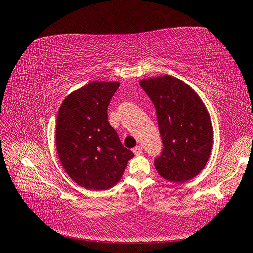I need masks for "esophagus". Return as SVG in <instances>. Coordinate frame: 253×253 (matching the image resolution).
I'll use <instances>...</instances> for the list:
<instances>
[{
  "label": "esophagus",
  "mask_w": 253,
  "mask_h": 253,
  "mask_svg": "<svg viewBox=\"0 0 253 253\" xmlns=\"http://www.w3.org/2000/svg\"><path fill=\"white\" fill-rule=\"evenodd\" d=\"M132 151H134L135 155H140L142 153V147L141 146H136L134 149H132Z\"/></svg>",
  "instance_id": "34e87169"
}]
</instances>
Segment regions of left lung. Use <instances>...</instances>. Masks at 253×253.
Masks as SVG:
<instances>
[{
  "label": "left lung",
  "instance_id": "1",
  "mask_svg": "<svg viewBox=\"0 0 253 253\" xmlns=\"http://www.w3.org/2000/svg\"><path fill=\"white\" fill-rule=\"evenodd\" d=\"M157 114L164 148L155 159L163 178L185 182L203 170L212 148V125L199 96L176 77L140 82Z\"/></svg>",
  "mask_w": 253,
  "mask_h": 253
}]
</instances>
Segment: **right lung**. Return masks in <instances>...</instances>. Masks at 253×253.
Masks as SVG:
<instances>
[{"label":"right lung","instance_id":"add662e5","mask_svg":"<svg viewBox=\"0 0 253 253\" xmlns=\"http://www.w3.org/2000/svg\"><path fill=\"white\" fill-rule=\"evenodd\" d=\"M118 87L117 82H91L68 95L59 107L58 157L68 176L86 189L112 188L134 157L108 123L107 108Z\"/></svg>","mask_w":253,"mask_h":253}]
</instances>
